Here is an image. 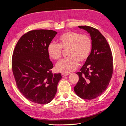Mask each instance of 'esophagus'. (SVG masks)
<instances>
[{"mask_svg": "<svg viewBox=\"0 0 126 126\" xmlns=\"http://www.w3.org/2000/svg\"><path fill=\"white\" fill-rule=\"evenodd\" d=\"M68 74H66V73H61V76H62V77H65Z\"/></svg>", "mask_w": 126, "mask_h": 126, "instance_id": "1", "label": "esophagus"}]
</instances>
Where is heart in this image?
Masks as SVG:
<instances>
[{
  "instance_id": "obj_1",
  "label": "heart",
  "mask_w": 126,
  "mask_h": 126,
  "mask_svg": "<svg viewBox=\"0 0 126 126\" xmlns=\"http://www.w3.org/2000/svg\"><path fill=\"white\" fill-rule=\"evenodd\" d=\"M59 43L50 42L47 51L49 56L54 60H59L61 57L62 49L67 50V58L63 59L56 65L58 72L70 73L77 68L79 61L84 63L89 58L91 52L92 41L87 35L68 32L61 35L59 38Z\"/></svg>"
}]
</instances>
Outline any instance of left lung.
Returning a JSON list of instances; mask_svg holds the SVG:
<instances>
[{
    "label": "left lung",
    "instance_id": "8db88e82",
    "mask_svg": "<svg viewBox=\"0 0 126 126\" xmlns=\"http://www.w3.org/2000/svg\"><path fill=\"white\" fill-rule=\"evenodd\" d=\"M78 27L90 35L92 49L80 71L76 73L79 80L74 90L82 99L90 100L101 95L108 86L113 71L112 55L106 38L98 30L86 25Z\"/></svg>",
    "mask_w": 126,
    "mask_h": 126
}]
</instances>
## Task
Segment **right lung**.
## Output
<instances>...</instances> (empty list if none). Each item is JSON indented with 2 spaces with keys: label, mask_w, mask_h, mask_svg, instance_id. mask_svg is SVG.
<instances>
[{
  "label": "right lung",
  "mask_w": 126,
  "mask_h": 126,
  "mask_svg": "<svg viewBox=\"0 0 126 126\" xmlns=\"http://www.w3.org/2000/svg\"><path fill=\"white\" fill-rule=\"evenodd\" d=\"M57 34L52 30L29 31L19 38L13 52L12 68L17 88L29 101L45 104L55 97L60 73L53 74L48 45Z\"/></svg>",
  "instance_id": "1"
}]
</instances>
